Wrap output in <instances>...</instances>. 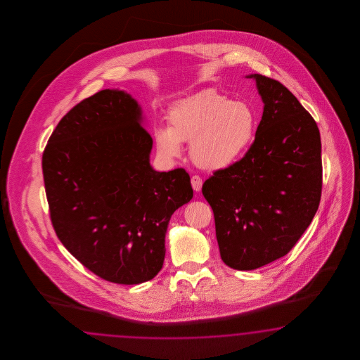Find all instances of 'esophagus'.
Wrapping results in <instances>:
<instances>
[{
	"label": "esophagus",
	"mask_w": 360,
	"mask_h": 360,
	"mask_svg": "<svg viewBox=\"0 0 360 360\" xmlns=\"http://www.w3.org/2000/svg\"><path fill=\"white\" fill-rule=\"evenodd\" d=\"M202 178L199 176V175H193L191 176V186H193V188H194V191H200V188H202Z\"/></svg>",
	"instance_id": "obj_1"
}]
</instances>
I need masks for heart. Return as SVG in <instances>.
<instances>
[{
	"label": "heart",
	"instance_id": "b5f03b06",
	"mask_svg": "<svg viewBox=\"0 0 360 360\" xmlns=\"http://www.w3.org/2000/svg\"><path fill=\"white\" fill-rule=\"evenodd\" d=\"M169 127L155 129L158 153L167 160L182 154L190 142L193 162L205 170H220L236 162L248 149L256 129L251 107L232 101L217 89H206L174 103Z\"/></svg>",
	"mask_w": 360,
	"mask_h": 360
}]
</instances>
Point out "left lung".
I'll return each mask as SVG.
<instances>
[{"mask_svg": "<svg viewBox=\"0 0 360 360\" xmlns=\"http://www.w3.org/2000/svg\"><path fill=\"white\" fill-rule=\"evenodd\" d=\"M256 79L264 103L245 155L214 172L202 187L214 211L220 257L252 271L285 256L316 215L322 194L316 122L280 82Z\"/></svg>", "mask_w": 360, "mask_h": 360, "instance_id": "8db88e82", "label": "left lung"}]
</instances>
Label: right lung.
<instances>
[{
	"instance_id": "1",
	"label": "right lung",
	"mask_w": 360,
	"mask_h": 360,
	"mask_svg": "<svg viewBox=\"0 0 360 360\" xmlns=\"http://www.w3.org/2000/svg\"><path fill=\"white\" fill-rule=\"evenodd\" d=\"M152 146L137 101L103 89L65 113L44 148L55 233L77 262L109 283L134 285L157 276L169 220L193 198L185 169H153Z\"/></svg>"
}]
</instances>
